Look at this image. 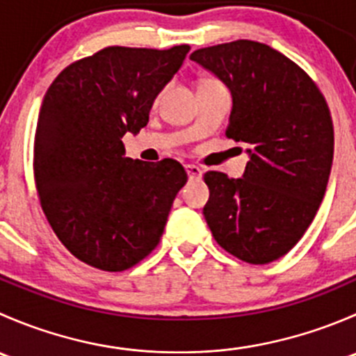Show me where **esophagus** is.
<instances>
[{"label":"esophagus","instance_id":"34e87169","mask_svg":"<svg viewBox=\"0 0 356 356\" xmlns=\"http://www.w3.org/2000/svg\"><path fill=\"white\" fill-rule=\"evenodd\" d=\"M186 172H188V177L191 179V181L201 179V175H203V170H201L200 167H196V165H186Z\"/></svg>","mask_w":356,"mask_h":356}]
</instances>
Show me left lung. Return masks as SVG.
I'll return each mask as SVG.
<instances>
[{
    "instance_id": "left-lung-1",
    "label": "left lung",
    "mask_w": 356,
    "mask_h": 356,
    "mask_svg": "<svg viewBox=\"0 0 356 356\" xmlns=\"http://www.w3.org/2000/svg\"><path fill=\"white\" fill-rule=\"evenodd\" d=\"M189 58L231 89L225 136L250 145L241 179L204 174V220L227 253L270 264L300 241L325 195L334 155L327 102L303 68L264 42L239 39Z\"/></svg>"
}]
</instances>
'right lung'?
Wrapping results in <instances>:
<instances>
[{
	"instance_id": "obj_1",
	"label": "right lung",
	"mask_w": 356,
	"mask_h": 356,
	"mask_svg": "<svg viewBox=\"0 0 356 356\" xmlns=\"http://www.w3.org/2000/svg\"><path fill=\"white\" fill-rule=\"evenodd\" d=\"M108 46L63 68L42 99L34 139L41 208L84 264L122 272L160 243L188 174L179 161L125 156L122 138L149 120L158 92L189 51Z\"/></svg>"
}]
</instances>
